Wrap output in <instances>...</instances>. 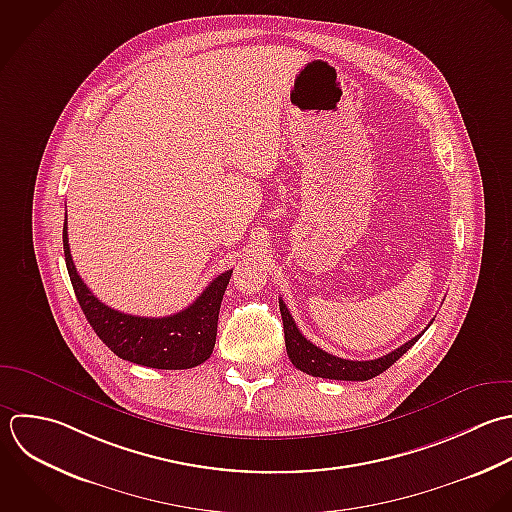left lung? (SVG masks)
Here are the masks:
<instances>
[{
    "label": "left lung",
    "instance_id": "1",
    "mask_svg": "<svg viewBox=\"0 0 512 512\" xmlns=\"http://www.w3.org/2000/svg\"><path fill=\"white\" fill-rule=\"evenodd\" d=\"M279 309H281V317H283L285 347H287V355H289L291 363L299 371L313 375V377H321V379L369 381V379L381 375L383 371H387L393 363H397L425 333V331L419 333L417 337H413L411 341H407L405 345H401L399 349L391 351L385 357H379L373 361H349V359L335 357V355L319 349L317 345H313L309 339H305L303 333L297 329L283 299H279Z\"/></svg>",
    "mask_w": 512,
    "mask_h": 512
}]
</instances>
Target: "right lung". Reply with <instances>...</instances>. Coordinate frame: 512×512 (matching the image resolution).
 Returning <instances> with one entry per match:
<instances>
[{
  "label": "right lung",
  "instance_id": "obj_1",
  "mask_svg": "<svg viewBox=\"0 0 512 512\" xmlns=\"http://www.w3.org/2000/svg\"><path fill=\"white\" fill-rule=\"evenodd\" d=\"M63 253L79 307L97 337L121 359L151 369H191L205 363L215 347L221 301L231 271L215 277L205 291L183 311L169 317H135L101 303L75 271L67 221L63 223Z\"/></svg>",
  "mask_w": 512,
  "mask_h": 512
}]
</instances>
